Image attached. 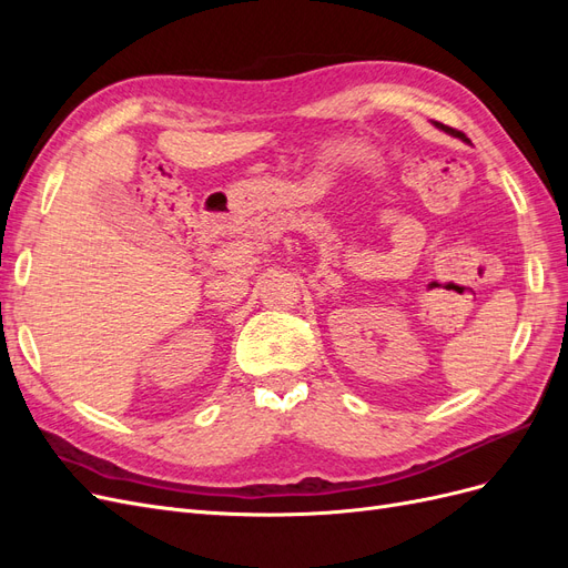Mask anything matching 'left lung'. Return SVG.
<instances>
[{"mask_svg": "<svg viewBox=\"0 0 568 568\" xmlns=\"http://www.w3.org/2000/svg\"><path fill=\"white\" fill-rule=\"evenodd\" d=\"M438 128H440V130H445V132H450V134H453V132H455V130H453V128H448V125H440V123H438ZM457 134H459V132H457Z\"/></svg>", "mask_w": 568, "mask_h": 568, "instance_id": "left-lung-1", "label": "left lung"}]
</instances>
